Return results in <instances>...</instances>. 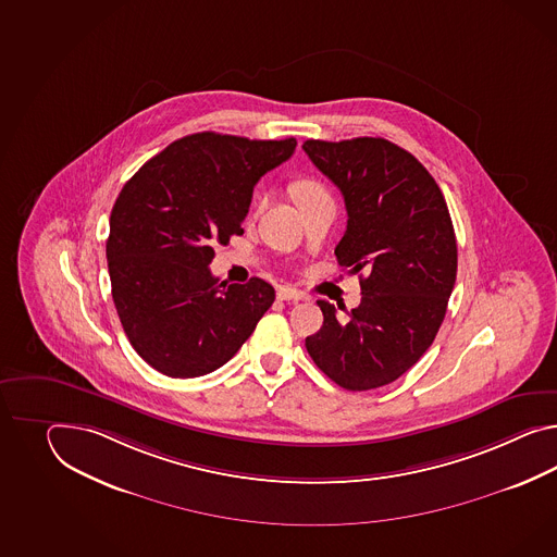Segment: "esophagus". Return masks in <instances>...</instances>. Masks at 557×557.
Here are the masks:
<instances>
[{"mask_svg": "<svg viewBox=\"0 0 557 557\" xmlns=\"http://www.w3.org/2000/svg\"><path fill=\"white\" fill-rule=\"evenodd\" d=\"M301 298L304 296L296 287H280L277 289V299H282V301H299Z\"/></svg>", "mask_w": 557, "mask_h": 557, "instance_id": "34e87169", "label": "esophagus"}]
</instances>
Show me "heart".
I'll list each match as a JSON object with an SVG mask.
<instances>
[{"label": "heart", "instance_id": "heart-1", "mask_svg": "<svg viewBox=\"0 0 557 557\" xmlns=\"http://www.w3.org/2000/svg\"><path fill=\"white\" fill-rule=\"evenodd\" d=\"M318 193H324L322 187L318 185V183H313V181H299L294 185V197H296V201L299 199H304V197H312V195H318ZM263 203V197H259L258 201H256V209H259Z\"/></svg>", "mask_w": 557, "mask_h": 557}]
</instances>
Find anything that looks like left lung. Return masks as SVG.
Returning <instances> with one entry per match:
<instances>
[{
  "mask_svg": "<svg viewBox=\"0 0 557 557\" xmlns=\"http://www.w3.org/2000/svg\"><path fill=\"white\" fill-rule=\"evenodd\" d=\"M301 149L344 197L348 223L334 253L362 287L346 315L318 299L324 324L306 348L342 388L372 391L414 367L445 320L457 277L447 201L431 173L386 138H310Z\"/></svg>",
  "mask_w": 557,
  "mask_h": 557,
  "instance_id": "1",
  "label": "left lung"
}]
</instances>
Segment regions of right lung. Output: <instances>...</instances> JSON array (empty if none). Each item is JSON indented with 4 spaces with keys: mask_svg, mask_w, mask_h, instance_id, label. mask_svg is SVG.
Segmentation results:
<instances>
[{
    "mask_svg": "<svg viewBox=\"0 0 557 557\" xmlns=\"http://www.w3.org/2000/svg\"><path fill=\"white\" fill-rule=\"evenodd\" d=\"M296 145L197 133L126 181L110 213L112 299L128 342L154 370L171 379L218 370L272 308L268 282L227 285L209 263L213 245L244 233L256 183Z\"/></svg>",
    "mask_w": 557,
    "mask_h": 557,
    "instance_id": "obj_1",
    "label": "right lung"
}]
</instances>
